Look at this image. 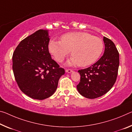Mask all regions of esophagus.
I'll return each instance as SVG.
<instances>
[{
  "instance_id": "1",
  "label": "esophagus",
  "mask_w": 132,
  "mask_h": 132,
  "mask_svg": "<svg viewBox=\"0 0 132 132\" xmlns=\"http://www.w3.org/2000/svg\"><path fill=\"white\" fill-rule=\"evenodd\" d=\"M72 72H73V70L71 69H66V72H67V73H71Z\"/></svg>"
}]
</instances>
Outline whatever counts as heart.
I'll list each match as a JSON object with an SVG mask.
<instances>
[{
	"label": "heart",
	"instance_id": "1",
	"mask_svg": "<svg viewBox=\"0 0 132 132\" xmlns=\"http://www.w3.org/2000/svg\"><path fill=\"white\" fill-rule=\"evenodd\" d=\"M102 39L86 32H70L60 37V41L52 40L49 50L55 59L61 62L71 52L70 65L85 67L93 63L101 55L103 50Z\"/></svg>",
	"mask_w": 132,
	"mask_h": 132
}]
</instances>
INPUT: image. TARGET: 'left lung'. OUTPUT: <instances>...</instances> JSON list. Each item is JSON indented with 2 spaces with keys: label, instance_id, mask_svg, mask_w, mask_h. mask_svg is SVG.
<instances>
[{
  "label": "left lung",
  "instance_id": "1",
  "mask_svg": "<svg viewBox=\"0 0 132 132\" xmlns=\"http://www.w3.org/2000/svg\"><path fill=\"white\" fill-rule=\"evenodd\" d=\"M103 55L92 66L78 70L80 80L77 89L81 96L95 99L104 95L116 82L119 66V54L114 43L103 37Z\"/></svg>",
  "mask_w": 132,
  "mask_h": 132
}]
</instances>
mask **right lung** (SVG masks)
<instances>
[{
	"label": "right lung",
	"instance_id": "right-lung-1",
	"mask_svg": "<svg viewBox=\"0 0 132 132\" xmlns=\"http://www.w3.org/2000/svg\"><path fill=\"white\" fill-rule=\"evenodd\" d=\"M48 30L40 29L22 40L13 52V74L23 93L43 100L55 92L64 69L51 57Z\"/></svg>",
	"mask_w": 132,
	"mask_h": 132
}]
</instances>
